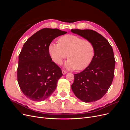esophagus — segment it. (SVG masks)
Instances as JSON below:
<instances>
[{
	"label": "esophagus",
	"instance_id": "obj_1",
	"mask_svg": "<svg viewBox=\"0 0 130 130\" xmlns=\"http://www.w3.org/2000/svg\"><path fill=\"white\" fill-rule=\"evenodd\" d=\"M62 74H63V75H65L67 73V72L65 71V70H62Z\"/></svg>",
	"mask_w": 130,
	"mask_h": 130
}]
</instances>
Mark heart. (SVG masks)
Instances as JSON below:
<instances>
[{
  "label": "heart",
  "instance_id": "1",
  "mask_svg": "<svg viewBox=\"0 0 130 130\" xmlns=\"http://www.w3.org/2000/svg\"><path fill=\"white\" fill-rule=\"evenodd\" d=\"M48 53L56 64L61 63L63 59L69 58L64 67L68 69L82 70L91 63L95 54L93 43L88 40L73 35H67L59 39V43H50Z\"/></svg>",
  "mask_w": 130,
  "mask_h": 130
}]
</instances>
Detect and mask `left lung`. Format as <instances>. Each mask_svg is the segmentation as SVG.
Wrapping results in <instances>:
<instances>
[{
  "label": "left lung",
  "instance_id": "obj_1",
  "mask_svg": "<svg viewBox=\"0 0 130 130\" xmlns=\"http://www.w3.org/2000/svg\"><path fill=\"white\" fill-rule=\"evenodd\" d=\"M71 32L91 42L95 48L90 64L81 73L74 74L72 89L75 95L85 103L97 101L107 93L113 79L116 61L112 47L95 31L72 29Z\"/></svg>",
  "mask_w": 130,
  "mask_h": 130
}]
</instances>
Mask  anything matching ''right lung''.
Wrapping results in <instances>:
<instances>
[{
	"mask_svg": "<svg viewBox=\"0 0 130 130\" xmlns=\"http://www.w3.org/2000/svg\"><path fill=\"white\" fill-rule=\"evenodd\" d=\"M66 33L58 29H43L24 43L19 55L17 79L22 92L29 99L43 101L56 89L63 74L52 61L48 49L53 40Z\"/></svg>",
	"mask_w": 130,
	"mask_h": 130,
	"instance_id": "obj_1",
	"label": "right lung"
}]
</instances>
